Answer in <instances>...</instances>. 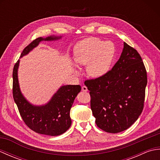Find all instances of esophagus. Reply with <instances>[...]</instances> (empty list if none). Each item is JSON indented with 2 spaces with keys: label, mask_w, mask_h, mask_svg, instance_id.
<instances>
[{
  "label": "esophagus",
  "mask_w": 160,
  "mask_h": 160,
  "mask_svg": "<svg viewBox=\"0 0 160 160\" xmlns=\"http://www.w3.org/2000/svg\"><path fill=\"white\" fill-rule=\"evenodd\" d=\"M82 91H84V92H86V91H88L87 87L86 86H82Z\"/></svg>",
  "instance_id": "obj_1"
}]
</instances>
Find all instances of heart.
<instances>
[{
	"label": "heart",
	"mask_w": 160,
	"mask_h": 160,
	"mask_svg": "<svg viewBox=\"0 0 160 160\" xmlns=\"http://www.w3.org/2000/svg\"><path fill=\"white\" fill-rule=\"evenodd\" d=\"M115 53L111 42H104L97 38H89L80 42L75 48L74 60L81 66H87L90 77L104 76L110 69Z\"/></svg>",
	"instance_id": "b5f03b06"
}]
</instances>
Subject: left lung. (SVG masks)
<instances>
[{
	"label": "left lung",
	"mask_w": 160,
	"mask_h": 160,
	"mask_svg": "<svg viewBox=\"0 0 160 160\" xmlns=\"http://www.w3.org/2000/svg\"><path fill=\"white\" fill-rule=\"evenodd\" d=\"M96 125L111 133L125 131L144 108L147 74L140 54L124 42L118 62L104 76L87 80Z\"/></svg>",
	"instance_id": "1"
}]
</instances>
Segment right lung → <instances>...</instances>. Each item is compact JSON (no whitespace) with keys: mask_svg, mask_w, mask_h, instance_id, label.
Wrapping results in <instances>:
<instances>
[{"mask_svg":"<svg viewBox=\"0 0 160 160\" xmlns=\"http://www.w3.org/2000/svg\"><path fill=\"white\" fill-rule=\"evenodd\" d=\"M60 37H41L35 39L29 44L20 55L28 54L38 45L42 40H53ZM19 60L13 69V98L20 116L28 127L37 133L57 136L64 133L71 125L70 110L75 98L81 91L80 85H65L61 87L53 95L52 99L45 105L33 106L23 97L20 91L18 80V68Z\"/></svg>","mask_w":160,"mask_h":160,"instance_id":"obj_1","label":"right lung"}]
</instances>
